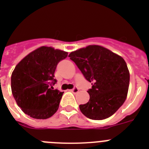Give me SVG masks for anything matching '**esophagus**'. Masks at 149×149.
Listing matches in <instances>:
<instances>
[{
	"label": "esophagus",
	"instance_id": "obj_1",
	"mask_svg": "<svg viewBox=\"0 0 149 149\" xmlns=\"http://www.w3.org/2000/svg\"><path fill=\"white\" fill-rule=\"evenodd\" d=\"M71 91H72L73 93H78L79 89L77 87V86H75V87H74L72 89H71Z\"/></svg>",
	"mask_w": 149,
	"mask_h": 149
}]
</instances>
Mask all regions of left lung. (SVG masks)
I'll list each match as a JSON object with an SVG mask.
<instances>
[{
    "instance_id": "8db88e82",
    "label": "left lung",
    "mask_w": 149,
    "mask_h": 149,
    "mask_svg": "<svg viewBox=\"0 0 149 149\" xmlns=\"http://www.w3.org/2000/svg\"><path fill=\"white\" fill-rule=\"evenodd\" d=\"M84 77L92 83L89 100L79 106L90 119L101 120L113 115L127 98L130 73L122 56L100 45H89L68 55Z\"/></svg>"
}]
</instances>
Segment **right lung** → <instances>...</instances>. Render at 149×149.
I'll return each mask as SVG.
<instances>
[{
	"label": "right lung",
	"instance_id": "add662e5",
	"mask_svg": "<svg viewBox=\"0 0 149 149\" xmlns=\"http://www.w3.org/2000/svg\"><path fill=\"white\" fill-rule=\"evenodd\" d=\"M68 52L42 46L22 59L11 76V89L17 104L25 114L45 119L57 111L63 92L54 89V72Z\"/></svg>",
	"mask_w": 149,
	"mask_h": 149
}]
</instances>
